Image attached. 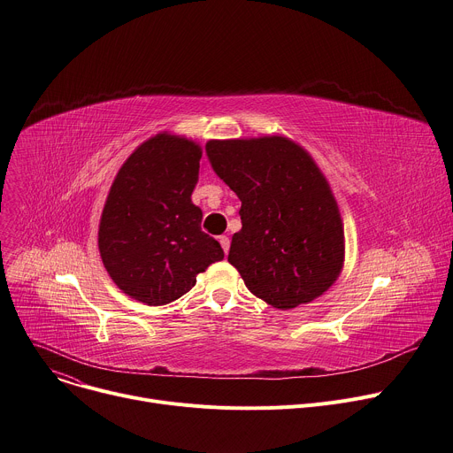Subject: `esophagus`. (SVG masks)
<instances>
[{
    "instance_id": "esophagus-1",
    "label": "esophagus",
    "mask_w": 453,
    "mask_h": 453,
    "mask_svg": "<svg viewBox=\"0 0 453 453\" xmlns=\"http://www.w3.org/2000/svg\"><path fill=\"white\" fill-rule=\"evenodd\" d=\"M219 240H220V246H222L224 253L227 255V253H229V246H231V240H229V236H227V234H222Z\"/></svg>"
}]
</instances>
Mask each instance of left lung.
<instances>
[{
  "label": "left lung",
  "instance_id": "obj_1",
  "mask_svg": "<svg viewBox=\"0 0 453 453\" xmlns=\"http://www.w3.org/2000/svg\"><path fill=\"white\" fill-rule=\"evenodd\" d=\"M205 153L242 202L227 260L248 289L279 310L320 296L341 273L344 231L313 158L282 136L213 140Z\"/></svg>",
  "mask_w": 453,
  "mask_h": 453
}]
</instances>
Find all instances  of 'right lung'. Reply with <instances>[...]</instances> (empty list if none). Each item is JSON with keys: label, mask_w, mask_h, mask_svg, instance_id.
I'll return each mask as SVG.
<instances>
[{"label": "right lung", "mask_w": 453, "mask_h": 453, "mask_svg": "<svg viewBox=\"0 0 453 453\" xmlns=\"http://www.w3.org/2000/svg\"><path fill=\"white\" fill-rule=\"evenodd\" d=\"M202 150L195 142L158 134L143 142L118 171L98 231L100 255L114 284L147 306L186 295L196 275L224 258L202 231L191 202Z\"/></svg>", "instance_id": "1"}]
</instances>
